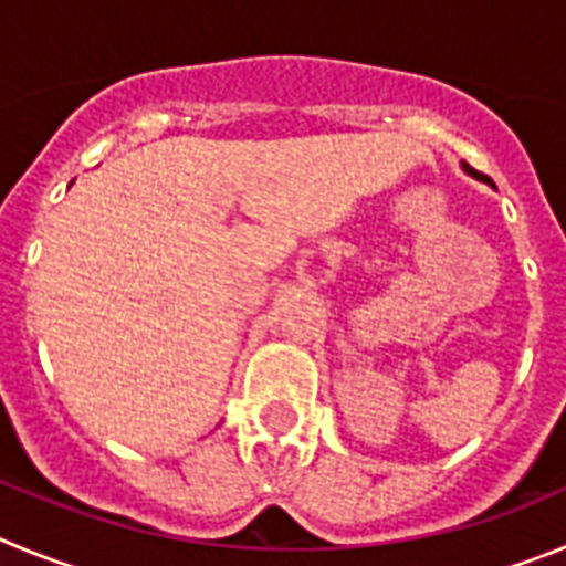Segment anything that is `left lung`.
I'll list each match as a JSON object with an SVG mask.
<instances>
[{"mask_svg":"<svg viewBox=\"0 0 566 566\" xmlns=\"http://www.w3.org/2000/svg\"><path fill=\"white\" fill-rule=\"evenodd\" d=\"M465 169H468V171H471V175H473V177H476V171H473V169H471V166H465ZM485 180H488V177H485ZM488 182H491V180H488Z\"/></svg>","mask_w":566,"mask_h":566,"instance_id":"8db88e82","label":"left lung"}]
</instances>
